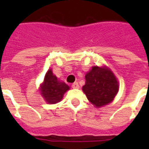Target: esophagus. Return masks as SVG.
Returning <instances> with one entry per match:
<instances>
[{
    "label": "esophagus",
    "instance_id": "1",
    "mask_svg": "<svg viewBox=\"0 0 149 149\" xmlns=\"http://www.w3.org/2000/svg\"><path fill=\"white\" fill-rule=\"evenodd\" d=\"M72 88H74V89H78L79 87V84H78L77 82H76V83H74V84H72Z\"/></svg>",
    "mask_w": 149,
    "mask_h": 149
}]
</instances>
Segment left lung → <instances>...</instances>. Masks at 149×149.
Returning <instances> with one entry per match:
<instances>
[{"instance_id":"1","label":"left lung","mask_w":149,"mask_h":149,"mask_svg":"<svg viewBox=\"0 0 149 149\" xmlns=\"http://www.w3.org/2000/svg\"><path fill=\"white\" fill-rule=\"evenodd\" d=\"M85 78L83 91L94 106L100 107L113 100L118 91V82L111 70L93 66Z\"/></svg>"}]
</instances>
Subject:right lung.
Instances as JSON below:
<instances>
[{
	"instance_id": "right-lung-1",
	"label": "right lung",
	"mask_w": 149,
	"mask_h": 149,
	"mask_svg": "<svg viewBox=\"0 0 149 149\" xmlns=\"http://www.w3.org/2000/svg\"><path fill=\"white\" fill-rule=\"evenodd\" d=\"M68 90H70V86L64 82L58 81L51 70L48 71L41 87V93L48 103L56 104L59 102Z\"/></svg>"
}]
</instances>
